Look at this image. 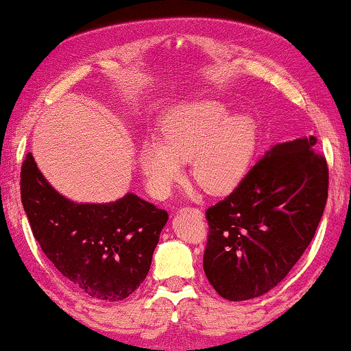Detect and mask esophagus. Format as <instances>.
Segmentation results:
<instances>
[{
  "label": "esophagus",
  "mask_w": 351,
  "mask_h": 351,
  "mask_svg": "<svg viewBox=\"0 0 351 351\" xmlns=\"http://www.w3.org/2000/svg\"><path fill=\"white\" fill-rule=\"evenodd\" d=\"M182 211H184V213H192V215H195V216H198V217H202V216H203L202 209H198V208H192V206H185L184 209H182Z\"/></svg>",
  "instance_id": "esophagus-1"
}]
</instances>
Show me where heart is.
<instances>
[{"mask_svg":"<svg viewBox=\"0 0 351 351\" xmlns=\"http://www.w3.org/2000/svg\"><path fill=\"white\" fill-rule=\"evenodd\" d=\"M159 140L143 142L138 161L156 198L169 195L184 174L182 161L192 159V177L209 193H224L242 182L258 145V122L232 114L216 98L177 104L159 124Z\"/></svg>","mask_w":351,"mask_h":351,"instance_id":"heart-1","label":"heart"}]
</instances>
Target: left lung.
Listing matches in <instances>:
<instances>
[{
	"label": "left lung",
	"instance_id": "8db88e82",
	"mask_svg": "<svg viewBox=\"0 0 351 351\" xmlns=\"http://www.w3.org/2000/svg\"><path fill=\"white\" fill-rule=\"evenodd\" d=\"M315 136L277 143L229 197L206 209L203 269L230 302L261 297L295 266L316 234L329 169Z\"/></svg>",
	"mask_w": 351,
	"mask_h": 351
}]
</instances>
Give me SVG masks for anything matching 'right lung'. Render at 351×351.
I'll return each mask as SVG.
<instances>
[{
    "label": "right lung",
    "mask_w": 351,
    "mask_h": 351,
    "mask_svg": "<svg viewBox=\"0 0 351 351\" xmlns=\"http://www.w3.org/2000/svg\"><path fill=\"white\" fill-rule=\"evenodd\" d=\"M21 199L32 232L54 267L97 300L119 302L152 266L167 213L127 193L111 203H75L58 193L27 153Z\"/></svg>",
    "instance_id": "obj_1"
}]
</instances>
